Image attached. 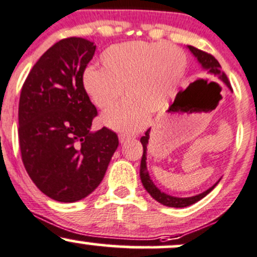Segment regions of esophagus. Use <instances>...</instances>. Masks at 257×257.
<instances>
[{"label":"esophagus","mask_w":257,"mask_h":257,"mask_svg":"<svg viewBox=\"0 0 257 257\" xmlns=\"http://www.w3.org/2000/svg\"><path fill=\"white\" fill-rule=\"evenodd\" d=\"M135 135H128V134H120L119 135V142L120 143H125L126 140L129 139H134Z\"/></svg>","instance_id":"obj_1"}]
</instances>
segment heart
<instances>
[{"mask_svg": "<svg viewBox=\"0 0 257 257\" xmlns=\"http://www.w3.org/2000/svg\"><path fill=\"white\" fill-rule=\"evenodd\" d=\"M101 63L102 69L85 70L84 87L103 112L114 108L124 87L129 98L106 115L105 123L117 131L133 132L145 125L160 99L162 105L168 102L184 75L187 57L174 45L133 41L108 47Z\"/></svg>", "mask_w": 257, "mask_h": 257, "instance_id": "obj_1", "label": "heart"}]
</instances>
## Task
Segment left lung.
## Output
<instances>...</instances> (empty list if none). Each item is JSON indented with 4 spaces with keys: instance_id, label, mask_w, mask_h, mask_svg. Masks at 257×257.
I'll list each match as a JSON object with an SVG mask.
<instances>
[{
    "instance_id": "8db88e82",
    "label": "left lung",
    "mask_w": 257,
    "mask_h": 257,
    "mask_svg": "<svg viewBox=\"0 0 257 257\" xmlns=\"http://www.w3.org/2000/svg\"><path fill=\"white\" fill-rule=\"evenodd\" d=\"M189 50L193 52V55L197 58V61L201 63V66L204 67L205 69H207L208 74L212 75L213 78H216L218 81H223V83L232 90V86H230L229 80H228L227 75L223 70L221 69V64L218 63V61L213 57L211 53L205 52V51L196 49L194 46H188ZM150 129L145 132V135L142 137L140 142L143 144V157H142V163H140V179H142V183L144 185V188L146 189L150 195L154 197L156 201H159L160 204L165 205V206H170V207H187L190 206V205L195 204L196 201L201 200L202 197H205L212 190L213 188L216 187L217 183L213 187H211L210 189H207L206 191H204L202 194H199L196 196H191V197H176V196H171L168 194L162 193L159 188H156V185L152 183V180L150 179V176H149L148 168H146V150H148V143H149V138H150Z\"/></svg>"
}]
</instances>
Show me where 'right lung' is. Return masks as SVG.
Returning <instances> with one entry per match:
<instances>
[{
  "label": "right lung",
  "mask_w": 257,
  "mask_h": 257,
  "mask_svg": "<svg viewBox=\"0 0 257 257\" xmlns=\"http://www.w3.org/2000/svg\"><path fill=\"white\" fill-rule=\"evenodd\" d=\"M96 46L83 38L56 42L34 64L22 87L18 137L22 161L45 195L74 202L105 177L118 137L103 126L90 132L97 115L83 83Z\"/></svg>",
  "instance_id": "add662e5"
}]
</instances>
